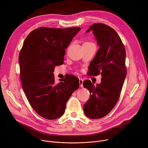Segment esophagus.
<instances>
[{
    "label": "esophagus",
    "instance_id": "34e87169",
    "mask_svg": "<svg viewBox=\"0 0 148 148\" xmlns=\"http://www.w3.org/2000/svg\"><path fill=\"white\" fill-rule=\"evenodd\" d=\"M83 79H79V87H83Z\"/></svg>",
    "mask_w": 148,
    "mask_h": 148
}]
</instances>
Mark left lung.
Listing matches in <instances>:
<instances>
[{
  "label": "left lung",
  "mask_w": 148,
  "mask_h": 148,
  "mask_svg": "<svg viewBox=\"0 0 148 148\" xmlns=\"http://www.w3.org/2000/svg\"><path fill=\"white\" fill-rule=\"evenodd\" d=\"M90 31L99 49L90 64V75L100 73L102 78L96 86L88 79L83 82L90 92L83 110L87 117L97 119L108 114L119 99L126 77V51L120 38L110 26L95 23L86 32Z\"/></svg>",
  "instance_id": "1"
}]
</instances>
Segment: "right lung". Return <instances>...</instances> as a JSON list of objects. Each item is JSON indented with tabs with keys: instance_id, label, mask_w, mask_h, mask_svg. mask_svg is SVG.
<instances>
[{
	"instance_id": "add662e5",
	"label": "right lung",
	"mask_w": 148,
	"mask_h": 148,
	"mask_svg": "<svg viewBox=\"0 0 148 148\" xmlns=\"http://www.w3.org/2000/svg\"><path fill=\"white\" fill-rule=\"evenodd\" d=\"M81 30L42 27L32 31L26 38L19 56L22 88L29 104L41 117L53 120L65 112L79 80L69 75L55 84V67L63 63L65 49Z\"/></svg>"
}]
</instances>
